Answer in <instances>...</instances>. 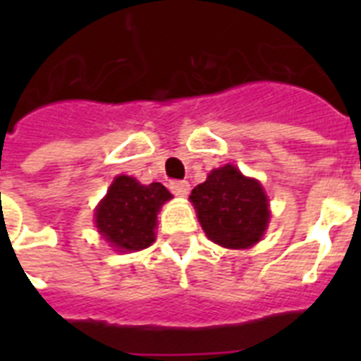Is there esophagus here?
Masks as SVG:
<instances>
[{"label": "esophagus", "instance_id": "1", "mask_svg": "<svg viewBox=\"0 0 361 361\" xmlns=\"http://www.w3.org/2000/svg\"><path fill=\"white\" fill-rule=\"evenodd\" d=\"M170 191L174 192L176 197H187V192H189V183H187V181H172V183H170Z\"/></svg>", "mask_w": 361, "mask_h": 361}]
</instances>
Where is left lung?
I'll return each instance as SVG.
<instances>
[{"instance_id": "left-lung-1", "label": "left lung", "mask_w": 361, "mask_h": 361, "mask_svg": "<svg viewBox=\"0 0 361 361\" xmlns=\"http://www.w3.org/2000/svg\"><path fill=\"white\" fill-rule=\"evenodd\" d=\"M189 198L206 236L221 247L249 249L268 228L269 204L264 187L234 164L212 170Z\"/></svg>"}]
</instances>
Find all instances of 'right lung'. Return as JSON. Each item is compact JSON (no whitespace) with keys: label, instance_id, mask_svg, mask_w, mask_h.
Returning a JSON list of instances; mask_svg holds the SVG:
<instances>
[{"label":"right lung","instance_id":"1","mask_svg":"<svg viewBox=\"0 0 361 361\" xmlns=\"http://www.w3.org/2000/svg\"><path fill=\"white\" fill-rule=\"evenodd\" d=\"M172 195L161 183L142 185L130 176H116L106 197L95 208V226L116 251H140L155 241L161 206Z\"/></svg>","mask_w":361,"mask_h":361}]
</instances>
